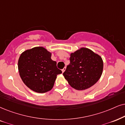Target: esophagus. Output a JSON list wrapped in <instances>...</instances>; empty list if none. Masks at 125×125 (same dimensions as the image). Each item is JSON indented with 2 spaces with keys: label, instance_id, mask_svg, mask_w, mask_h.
<instances>
[{
  "label": "esophagus",
  "instance_id": "34e87169",
  "mask_svg": "<svg viewBox=\"0 0 125 125\" xmlns=\"http://www.w3.org/2000/svg\"><path fill=\"white\" fill-rule=\"evenodd\" d=\"M66 67H64L63 69L62 70V73H64V71L66 70Z\"/></svg>",
  "mask_w": 125,
  "mask_h": 125
}]
</instances>
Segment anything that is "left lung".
<instances>
[{
  "label": "left lung",
  "mask_w": 125,
  "mask_h": 125,
  "mask_svg": "<svg viewBox=\"0 0 125 125\" xmlns=\"http://www.w3.org/2000/svg\"><path fill=\"white\" fill-rule=\"evenodd\" d=\"M103 70V61L100 55L82 47L70 53V63L63 75L72 88L83 91L99 81Z\"/></svg>",
  "instance_id": "obj_1"
}]
</instances>
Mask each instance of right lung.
I'll return each mask as SVG.
<instances>
[{"label": "right lung", "mask_w": 125, "mask_h": 125, "mask_svg": "<svg viewBox=\"0 0 125 125\" xmlns=\"http://www.w3.org/2000/svg\"><path fill=\"white\" fill-rule=\"evenodd\" d=\"M52 53L42 47L23 51L18 59L20 75L31 91L43 94L52 89L58 74L62 71L51 59Z\"/></svg>", "instance_id": "add662e5"}]
</instances>
